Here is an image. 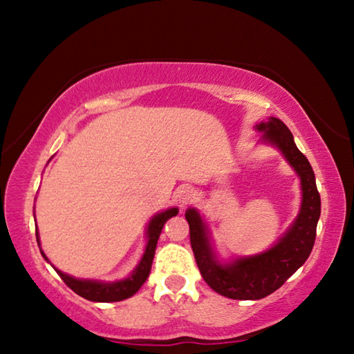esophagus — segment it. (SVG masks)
Returning a JSON list of instances; mask_svg holds the SVG:
<instances>
[{"label":"esophagus","instance_id":"34e87169","mask_svg":"<svg viewBox=\"0 0 354 354\" xmlns=\"http://www.w3.org/2000/svg\"><path fill=\"white\" fill-rule=\"evenodd\" d=\"M195 198V190L192 187H183L178 192V201L181 203L183 206L189 205V203Z\"/></svg>","mask_w":354,"mask_h":354}]
</instances>
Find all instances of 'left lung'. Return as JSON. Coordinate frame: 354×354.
I'll return each instance as SVG.
<instances>
[{
    "instance_id": "obj_1",
    "label": "left lung",
    "mask_w": 354,
    "mask_h": 354,
    "mask_svg": "<svg viewBox=\"0 0 354 354\" xmlns=\"http://www.w3.org/2000/svg\"><path fill=\"white\" fill-rule=\"evenodd\" d=\"M259 143L277 148L299 178L301 205L297 218L270 248L257 254L220 259L211 230L196 207L185 211L196 266L207 286L232 299H261L278 290L313 251L320 218V195L309 160L295 145L289 128L277 117L256 123Z\"/></svg>"
}]
</instances>
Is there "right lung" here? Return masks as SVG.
<instances>
[{"mask_svg":"<svg viewBox=\"0 0 354 354\" xmlns=\"http://www.w3.org/2000/svg\"><path fill=\"white\" fill-rule=\"evenodd\" d=\"M178 211H179L178 207H170V209H165V211H162V212H158L153 215L147 226L145 251H143L140 261L136 266L134 270L131 272L129 277H127L124 279H118V281L82 279V278H75V277H71V274L57 270L56 267H55V270L57 272L59 277L62 278L64 283L67 284L71 290L76 292L80 297L88 299V301L113 303V301H122V299L133 297L134 293L140 289L142 284L145 283L148 274H149V270H151L156 245H158L159 236H160V232H162L165 221L171 217H175V215H178ZM35 237H37V243L40 247L39 230H35ZM40 253H41V256H44V259L46 262H50L48 261L46 254L41 251V248H40Z\"/></svg>","mask_w":354,"mask_h":354,"instance_id":"right-lung-1","label":"right lung"}]
</instances>
